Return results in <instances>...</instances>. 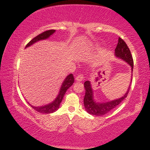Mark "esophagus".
<instances>
[{
	"label": "esophagus",
	"mask_w": 150,
	"mask_h": 150,
	"mask_svg": "<svg viewBox=\"0 0 150 150\" xmlns=\"http://www.w3.org/2000/svg\"><path fill=\"white\" fill-rule=\"evenodd\" d=\"M76 80L78 81H81L83 80V75H81V74H79L76 77Z\"/></svg>",
	"instance_id": "34e87169"
}]
</instances>
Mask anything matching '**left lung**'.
<instances>
[{"label":"left lung","instance_id":"8db88e82","mask_svg":"<svg viewBox=\"0 0 150 150\" xmlns=\"http://www.w3.org/2000/svg\"><path fill=\"white\" fill-rule=\"evenodd\" d=\"M115 51V54L116 56L119 57V58L123 59L128 64L130 65V67H132V73L134 67V61L132 56L131 52L129 51L126 43L121 38H119L118 44H117ZM84 87L86 90V93L84 98H83V104H84L86 110L89 114H91V115L96 116H102L104 115L105 114L109 112L110 111H111L112 110L120 104L126 98L127 94H128L129 91L130 85H129V88L126 92V93L124 95V96H123L121 98L116 99V100H113L106 103H96L94 101L93 90H92L91 82L89 81H85Z\"/></svg>","mask_w":150,"mask_h":150}]
</instances>
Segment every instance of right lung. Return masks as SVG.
<instances>
[{"mask_svg": "<svg viewBox=\"0 0 150 150\" xmlns=\"http://www.w3.org/2000/svg\"><path fill=\"white\" fill-rule=\"evenodd\" d=\"M55 31V30L54 29H50V30H48V31L42 32V33H40V34L38 35L36 37L33 38L32 39L27 45H26V47H29V46L33 45V43L36 42L39 40H45V39L48 38H49L50 35L53 34ZM73 83H74V77L73 74H70L69 75H68L67 77V78L65 79V80L64 81L62 85L59 95L57 97V98L55 99L54 101H53V102L49 103V104L48 105H44V106L35 107V106H33V105H31V106L33 108V109L35 110L36 111L41 113L49 114V113L54 112L55 111H56L59 108V105H60L62 101L63 97L64 96L67 89L71 87V86L73 85Z\"/></svg>", "mask_w": 150, "mask_h": 150, "instance_id": "add662e5", "label": "right lung"}]
</instances>
